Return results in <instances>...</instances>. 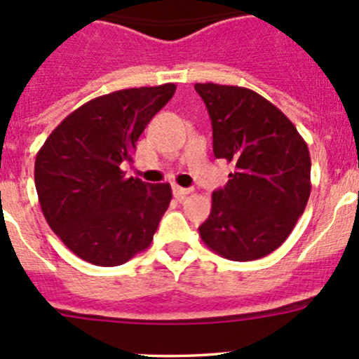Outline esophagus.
<instances>
[{"mask_svg": "<svg viewBox=\"0 0 359 359\" xmlns=\"http://www.w3.org/2000/svg\"><path fill=\"white\" fill-rule=\"evenodd\" d=\"M193 189H189V187H180V186H173V196L177 198L179 201H182L184 198L187 196V194L191 193Z\"/></svg>", "mask_w": 359, "mask_h": 359, "instance_id": "obj_1", "label": "esophagus"}]
</instances>
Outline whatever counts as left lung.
I'll use <instances>...</instances> for the list:
<instances>
[{"label": "left lung", "mask_w": 359, "mask_h": 359, "mask_svg": "<svg viewBox=\"0 0 359 359\" xmlns=\"http://www.w3.org/2000/svg\"><path fill=\"white\" fill-rule=\"evenodd\" d=\"M208 109L213 154L233 163L201 240L229 260L247 262L274 252L293 231L311 194V158L293 123L274 104L241 86L196 83Z\"/></svg>", "instance_id": "1"}]
</instances>
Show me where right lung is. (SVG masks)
<instances>
[{"mask_svg":"<svg viewBox=\"0 0 359 359\" xmlns=\"http://www.w3.org/2000/svg\"><path fill=\"white\" fill-rule=\"evenodd\" d=\"M175 85L126 88L83 104L38 151L34 182L43 215L79 259L121 266L153 241L172 200L170 184L128 177L140 133Z\"/></svg>","mask_w":359,"mask_h":359,"instance_id":"add662e5","label":"right lung"}]
</instances>
